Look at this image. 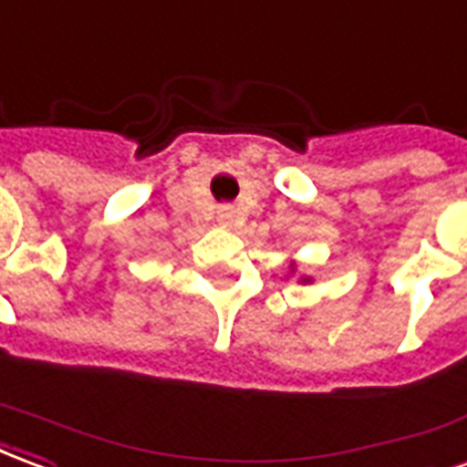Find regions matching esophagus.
I'll use <instances>...</instances> for the list:
<instances>
[{
  "label": "esophagus",
  "mask_w": 467,
  "mask_h": 467,
  "mask_svg": "<svg viewBox=\"0 0 467 467\" xmlns=\"http://www.w3.org/2000/svg\"><path fill=\"white\" fill-rule=\"evenodd\" d=\"M234 218H236V211H234L231 206L218 208V221H221L223 226H231V223H234Z\"/></svg>",
  "instance_id": "1"
}]
</instances>
